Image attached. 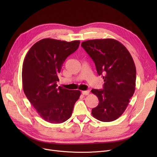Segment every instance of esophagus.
I'll use <instances>...</instances> for the list:
<instances>
[{
  "label": "esophagus",
  "mask_w": 157,
  "mask_h": 157,
  "mask_svg": "<svg viewBox=\"0 0 157 157\" xmlns=\"http://www.w3.org/2000/svg\"><path fill=\"white\" fill-rule=\"evenodd\" d=\"M82 94L85 95H88L90 94L89 90H85V91H82Z\"/></svg>",
  "instance_id": "1"
}]
</instances>
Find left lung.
<instances>
[{
	"mask_svg": "<svg viewBox=\"0 0 157 157\" xmlns=\"http://www.w3.org/2000/svg\"><path fill=\"white\" fill-rule=\"evenodd\" d=\"M81 46L92 58L104 81L102 90L91 91L99 101L92 114L104 122L117 120L135 92L136 69L132 57L124 46L113 39L88 40Z\"/></svg>",
	"mask_w": 157,
	"mask_h": 157,
	"instance_id": "8db88e82",
	"label": "left lung"
}]
</instances>
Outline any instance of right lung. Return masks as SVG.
Here are the masks:
<instances>
[{
	"mask_svg": "<svg viewBox=\"0 0 157 157\" xmlns=\"http://www.w3.org/2000/svg\"><path fill=\"white\" fill-rule=\"evenodd\" d=\"M79 43V40L41 39L30 48L24 59L23 92L39 116L49 123L67 120L81 95L79 90L58 88L56 85L64 61L77 50Z\"/></svg>",
	"mask_w": 157,
	"mask_h": 157,
	"instance_id": "add662e5",
	"label": "right lung"
}]
</instances>
